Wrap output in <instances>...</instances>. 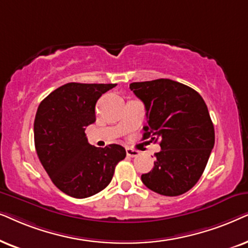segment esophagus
<instances>
[{
  "label": "esophagus",
  "instance_id": "1",
  "mask_svg": "<svg viewBox=\"0 0 248 248\" xmlns=\"http://www.w3.org/2000/svg\"><path fill=\"white\" fill-rule=\"evenodd\" d=\"M126 153H127V156L135 157V156H137L138 154H140V152L136 151V150H133V148H130V147H127L126 148Z\"/></svg>",
  "mask_w": 248,
  "mask_h": 248
}]
</instances>
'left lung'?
Returning <instances> with one entry per match:
<instances>
[{
  "label": "left lung",
  "instance_id": "obj_1",
  "mask_svg": "<svg viewBox=\"0 0 248 248\" xmlns=\"http://www.w3.org/2000/svg\"><path fill=\"white\" fill-rule=\"evenodd\" d=\"M129 87L146 110L143 140H161L153 169L141 174V181L164 196L186 193L202 176L214 146L205 102L193 88L171 79L133 82Z\"/></svg>",
  "mask_w": 248,
  "mask_h": 248
}]
</instances>
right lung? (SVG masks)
<instances>
[{
	"mask_svg": "<svg viewBox=\"0 0 248 248\" xmlns=\"http://www.w3.org/2000/svg\"><path fill=\"white\" fill-rule=\"evenodd\" d=\"M115 86L69 82L46 96L36 112L34 138L39 161L52 183L75 199L103 190L115 166L126 157L121 145L95 147L85 134L96 120L97 100Z\"/></svg>",
	"mask_w": 248,
	"mask_h": 248,
	"instance_id": "obj_1",
	"label": "right lung"
}]
</instances>
